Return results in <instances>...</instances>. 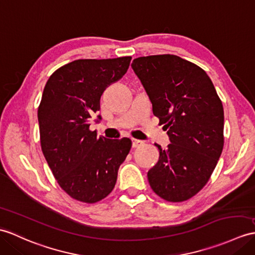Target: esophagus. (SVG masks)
Instances as JSON below:
<instances>
[{
  "label": "esophagus",
  "mask_w": 255,
  "mask_h": 255,
  "mask_svg": "<svg viewBox=\"0 0 255 255\" xmlns=\"http://www.w3.org/2000/svg\"><path fill=\"white\" fill-rule=\"evenodd\" d=\"M144 142L142 140H138V139H132V146L133 147H138V146H141L142 144H143Z\"/></svg>",
  "instance_id": "34e87169"
}]
</instances>
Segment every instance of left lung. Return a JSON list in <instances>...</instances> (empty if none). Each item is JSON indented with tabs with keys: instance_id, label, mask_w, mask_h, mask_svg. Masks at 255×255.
Listing matches in <instances>:
<instances>
[{
	"instance_id": "obj_1",
	"label": "left lung",
	"mask_w": 255,
	"mask_h": 255,
	"mask_svg": "<svg viewBox=\"0 0 255 255\" xmlns=\"http://www.w3.org/2000/svg\"><path fill=\"white\" fill-rule=\"evenodd\" d=\"M131 67L171 142L164 150L155 144L159 158L147 171L150 186L169 202L187 201L208 183L222 154V101L204 70L179 56H142Z\"/></svg>"
}]
</instances>
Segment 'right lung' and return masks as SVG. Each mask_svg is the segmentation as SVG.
<instances>
[{
	"instance_id": "right-lung-1",
	"label": "right lung",
	"mask_w": 255,
	"mask_h": 255,
	"mask_svg": "<svg viewBox=\"0 0 255 255\" xmlns=\"http://www.w3.org/2000/svg\"><path fill=\"white\" fill-rule=\"evenodd\" d=\"M130 61L77 60L56 69L45 84L38 108L41 149L58 185L80 202L108 197L131 149L128 138H101L90 130L103 91L126 74Z\"/></svg>"
}]
</instances>
